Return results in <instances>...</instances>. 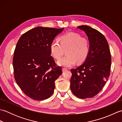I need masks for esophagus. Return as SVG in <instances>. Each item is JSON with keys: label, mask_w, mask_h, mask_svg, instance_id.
Masks as SVG:
<instances>
[{"label": "esophagus", "mask_w": 122, "mask_h": 122, "mask_svg": "<svg viewBox=\"0 0 122 122\" xmlns=\"http://www.w3.org/2000/svg\"><path fill=\"white\" fill-rule=\"evenodd\" d=\"M66 70H67V69H66V68H62V71H63V72H64V71H66Z\"/></svg>", "instance_id": "obj_1"}]
</instances>
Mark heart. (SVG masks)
I'll return each instance as SVG.
<instances>
[{"instance_id": "b5f03b06", "label": "heart", "mask_w": 122, "mask_h": 122, "mask_svg": "<svg viewBox=\"0 0 122 122\" xmlns=\"http://www.w3.org/2000/svg\"><path fill=\"white\" fill-rule=\"evenodd\" d=\"M66 48L67 54L57 63L60 66L70 67L75 64L76 61L81 63L86 59L90 52V44L87 39L81 37L79 33L70 32L62 36L60 38V42L53 40L50 46L52 56L56 59L61 58L64 49Z\"/></svg>"}]
</instances>
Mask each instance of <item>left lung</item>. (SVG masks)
Returning a JSON list of instances; mask_svg holds the SVG:
<instances>
[{
	"label": "left lung",
	"instance_id": "1",
	"mask_svg": "<svg viewBox=\"0 0 122 122\" xmlns=\"http://www.w3.org/2000/svg\"><path fill=\"white\" fill-rule=\"evenodd\" d=\"M86 33L90 42V52L84 63L71 69V90L82 99L97 95L109 77L111 53L107 40L98 31L87 25L77 27Z\"/></svg>",
	"mask_w": 122,
	"mask_h": 122
}]
</instances>
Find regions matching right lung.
I'll list each match as a JSON object with an SVG mask.
<instances>
[{"label": "right lung", "instance_id": "right-lung-1", "mask_svg": "<svg viewBox=\"0 0 122 122\" xmlns=\"http://www.w3.org/2000/svg\"><path fill=\"white\" fill-rule=\"evenodd\" d=\"M63 28L38 27L24 33L13 57L14 77L25 94L35 100L50 97L62 73L51 56L50 44Z\"/></svg>", "mask_w": 122, "mask_h": 122}]
</instances>
